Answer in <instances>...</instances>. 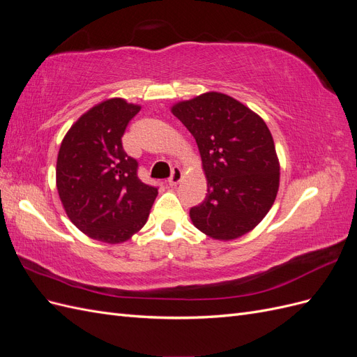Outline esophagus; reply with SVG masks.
<instances>
[{
  "instance_id": "34e87169",
  "label": "esophagus",
  "mask_w": 357,
  "mask_h": 357,
  "mask_svg": "<svg viewBox=\"0 0 357 357\" xmlns=\"http://www.w3.org/2000/svg\"><path fill=\"white\" fill-rule=\"evenodd\" d=\"M181 177H183V172H181L180 167H172L171 177L168 178V183H169L171 186H176V185H178V183H180Z\"/></svg>"
}]
</instances>
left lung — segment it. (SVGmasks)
<instances>
[{"instance_id": "1", "label": "left lung", "mask_w": 357, "mask_h": 357, "mask_svg": "<svg viewBox=\"0 0 357 357\" xmlns=\"http://www.w3.org/2000/svg\"><path fill=\"white\" fill-rule=\"evenodd\" d=\"M171 112L197 139L207 177V197L190 208L193 225L223 241L250 232L273 207L280 181L266 123L219 92L177 102Z\"/></svg>"}]
</instances>
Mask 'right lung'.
Returning a JSON list of instances; mask_svg holds the SVG:
<instances>
[{
  "label": "right lung",
  "instance_id": "add662e5",
  "mask_svg": "<svg viewBox=\"0 0 357 357\" xmlns=\"http://www.w3.org/2000/svg\"><path fill=\"white\" fill-rule=\"evenodd\" d=\"M142 107L122 98L86 112L63 137L56 188L70 220L93 240L123 243L143 228L158 188L138 178V162L122 137Z\"/></svg>",
  "mask_w": 357,
  "mask_h": 357
}]
</instances>
